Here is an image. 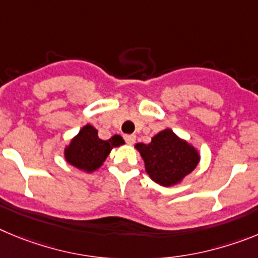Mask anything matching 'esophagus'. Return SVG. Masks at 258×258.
Returning a JSON list of instances; mask_svg holds the SVG:
<instances>
[{
  "instance_id": "esophagus-1",
  "label": "esophagus",
  "mask_w": 258,
  "mask_h": 258,
  "mask_svg": "<svg viewBox=\"0 0 258 258\" xmlns=\"http://www.w3.org/2000/svg\"><path fill=\"white\" fill-rule=\"evenodd\" d=\"M124 140H126V143L128 144V145H134L135 141H136V136H135V135H126V136H124Z\"/></svg>"
}]
</instances>
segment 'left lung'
Returning <instances> with one entry per match:
<instances>
[{"mask_svg":"<svg viewBox=\"0 0 258 258\" xmlns=\"http://www.w3.org/2000/svg\"><path fill=\"white\" fill-rule=\"evenodd\" d=\"M145 163V171L162 186H175L191 173L201 161L198 149L171 128L153 136L149 144L135 145Z\"/></svg>","mask_w":258,"mask_h":258,"instance_id":"obj_1","label":"left lung"}]
</instances>
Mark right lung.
<instances>
[{
	"label": "right lung",
	"instance_id": "obj_1",
	"mask_svg": "<svg viewBox=\"0 0 258 258\" xmlns=\"http://www.w3.org/2000/svg\"><path fill=\"white\" fill-rule=\"evenodd\" d=\"M124 140L114 135L109 140H101L97 130L91 124H85L64 149L66 161L86 173H92L100 168L113 148L123 145Z\"/></svg>",
	"mask_w": 258,
	"mask_h": 258
}]
</instances>
